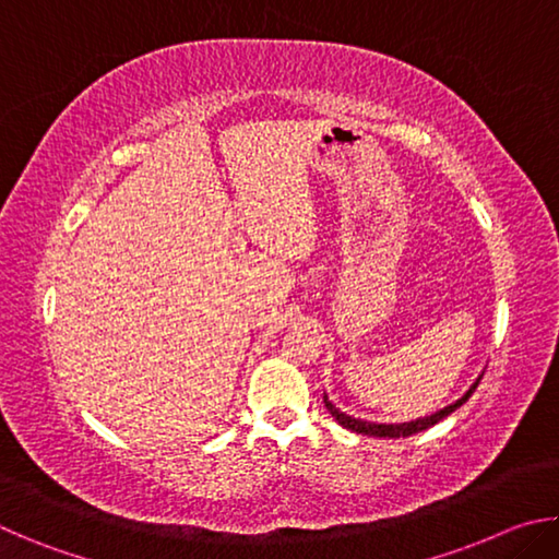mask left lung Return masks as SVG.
Segmentation results:
<instances>
[{"label": "left lung", "mask_w": 559, "mask_h": 559, "mask_svg": "<svg viewBox=\"0 0 559 559\" xmlns=\"http://www.w3.org/2000/svg\"><path fill=\"white\" fill-rule=\"evenodd\" d=\"M480 377L484 374H478V380L473 382L471 386H468V392L461 396V400H456L453 404H449V406H443V409H439L437 414H429V416H421V419H414V421H404V424H374V421H365V419H355V416H349V414H345V412H340L337 406L328 400V394L323 396V402H325V406H328V412L335 416V421L340 424V427H345V429H349V431H355V433H365V437H380V439H400V437H412V433H419V431H424V429H429V427H433V424H439L441 419H447V416L451 414V412H456L461 404H466L468 402V396L476 392V386H478V382H480Z\"/></svg>", "instance_id": "8db88e82"}]
</instances>
